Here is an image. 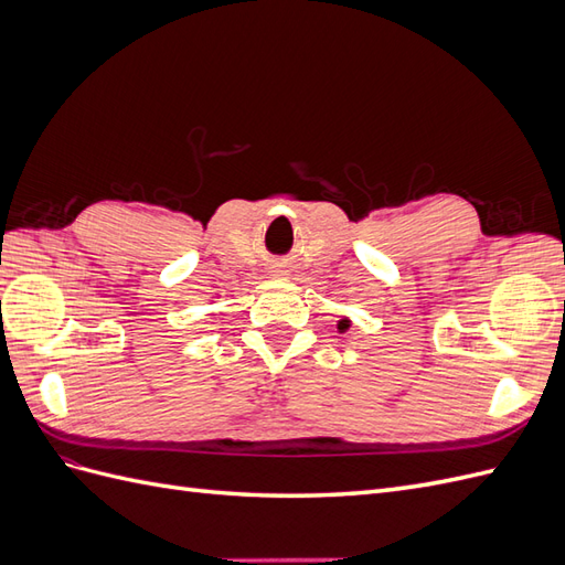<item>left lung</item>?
I'll use <instances>...</instances> for the list:
<instances>
[{"instance_id": "obj_1", "label": "left lung", "mask_w": 565, "mask_h": 565, "mask_svg": "<svg viewBox=\"0 0 565 565\" xmlns=\"http://www.w3.org/2000/svg\"><path fill=\"white\" fill-rule=\"evenodd\" d=\"M351 328V318H341L339 322H337V330L339 332H347Z\"/></svg>"}]
</instances>
